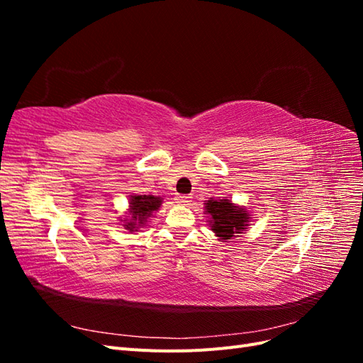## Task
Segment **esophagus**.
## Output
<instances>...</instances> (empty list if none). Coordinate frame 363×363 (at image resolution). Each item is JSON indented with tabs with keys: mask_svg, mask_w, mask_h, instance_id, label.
<instances>
[{
	"mask_svg": "<svg viewBox=\"0 0 363 363\" xmlns=\"http://www.w3.org/2000/svg\"><path fill=\"white\" fill-rule=\"evenodd\" d=\"M191 199H192V196H189V195H177V199H175V200H177L179 204L186 206V204L191 203Z\"/></svg>",
	"mask_w": 363,
	"mask_h": 363,
	"instance_id": "1",
	"label": "esophagus"
}]
</instances>
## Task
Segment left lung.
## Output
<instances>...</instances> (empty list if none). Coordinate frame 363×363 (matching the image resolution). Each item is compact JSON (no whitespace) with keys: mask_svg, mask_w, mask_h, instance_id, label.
<instances>
[{"mask_svg":"<svg viewBox=\"0 0 363 363\" xmlns=\"http://www.w3.org/2000/svg\"><path fill=\"white\" fill-rule=\"evenodd\" d=\"M206 211L211 215V227L221 239H230L248 225V213L244 208L233 206L228 200H208Z\"/></svg>","mask_w":363,"mask_h":363,"instance_id":"left-lung-1","label":"left lung"}]
</instances>
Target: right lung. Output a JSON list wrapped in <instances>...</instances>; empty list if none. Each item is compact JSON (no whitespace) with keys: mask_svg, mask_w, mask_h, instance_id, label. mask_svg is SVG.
<instances>
[{"mask_svg":"<svg viewBox=\"0 0 363 363\" xmlns=\"http://www.w3.org/2000/svg\"><path fill=\"white\" fill-rule=\"evenodd\" d=\"M162 204V199L160 196H155V195H133L130 200V215L133 221H130L128 224H125V228L133 232L136 228V225H142L147 218L157 211Z\"/></svg>","mask_w":363,"mask_h":363,"instance_id":"right-lung-1","label":"right lung"}]
</instances>
